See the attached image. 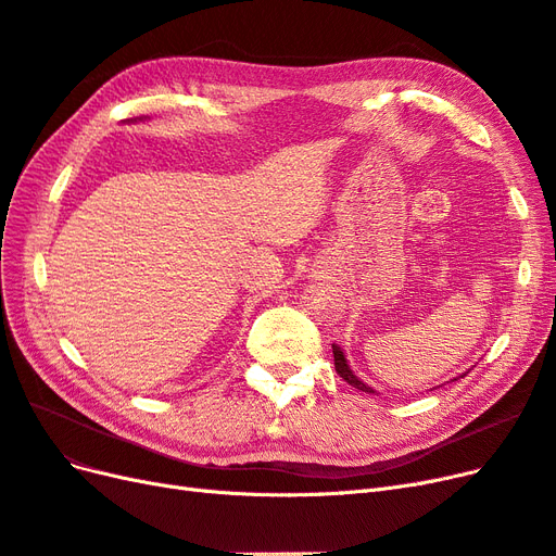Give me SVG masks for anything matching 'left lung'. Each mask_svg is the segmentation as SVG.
Here are the masks:
<instances>
[{"instance_id": "1", "label": "left lung", "mask_w": 556, "mask_h": 556, "mask_svg": "<svg viewBox=\"0 0 556 556\" xmlns=\"http://www.w3.org/2000/svg\"><path fill=\"white\" fill-rule=\"evenodd\" d=\"M331 350H333V366H336V374H339L348 384L357 387V390H362V392H366V394H374L371 387L364 384L355 374H352V368H350V366H348V362H345L343 350H341L339 345H331Z\"/></svg>"}]
</instances>
